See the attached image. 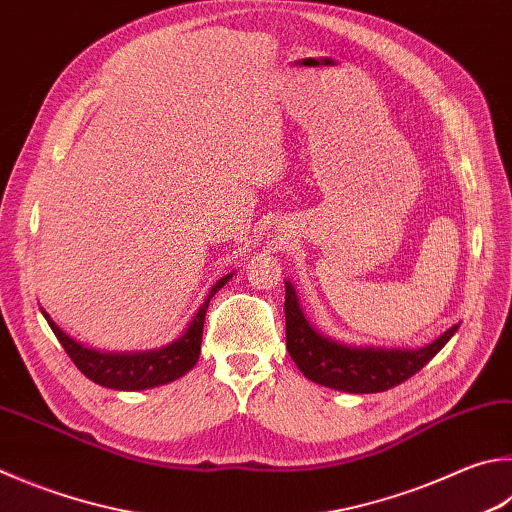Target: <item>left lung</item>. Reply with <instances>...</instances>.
<instances>
[{
    "instance_id": "8db88e82",
    "label": "left lung",
    "mask_w": 512,
    "mask_h": 512,
    "mask_svg": "<svg viewBox=\"0 0 512 512\" xmlns=\"http://www.w3.org/2000/svg\"><path fill=\"white\" fill-rule=\"evenodd\" d=\"M284 311L286 349L297 369L313 383L349 394H376L405 383L416 371H421L459 329V324H454L423 349L347 347L324 338L306 322L291 282H286Z\"/></svg>"
}]
</instances>
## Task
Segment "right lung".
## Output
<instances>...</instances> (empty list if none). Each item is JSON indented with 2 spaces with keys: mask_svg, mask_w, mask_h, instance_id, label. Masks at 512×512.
Here are the masks:
<instances>
[{
  "mask_svg": "<svg viewBox=\"0 0 512 512\" xmlns=\"http://www.w3.org/2000/svg\"><path fill=\"white\" fill-rule=\"evenodd\" d=\"M232 277L226 275L210 288L206 302L199 306L197 315H194L188 331L183 333L179 340L170 342L167 347L143 351V353H102L96 349L82 347L80 342L69 338L58 324H55L44 311V318L49 320V327L53 329L55 338L60 340L64 351L69 353L82 374L94 383L109 387V389H123V392H136V389H150L159 387L172 380L181 378L183 374L197 365L201 353V336H203V320H206L208 304L221 286H224Z\"/></svg>",
  "mask_w": 512,
  "mask_h": 512,
  "instance_id": "right-lung-1",
  "label": "right lung"
}]
</instances>
